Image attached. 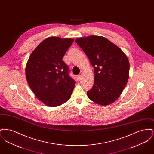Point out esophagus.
<instances>
[{
  "mask_svg": "<svg viewBox=\"0 0 154 154\" xmlns=\"http://www.w3.org/2000/svg\"><path fill=\"white\" fill-rule=\"evenodd\" d=\"M81 77H82V74H80L79 75H77V78H78V79H79V80H80L81 79Z\"/></svg>",
  "mask_w": 154,
  "mask_h": 154,
  "instance_id": "34e87169",
  "label": "esophagus"
}]
</instances>
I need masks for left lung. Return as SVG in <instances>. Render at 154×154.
<instances>
[{"label":"left lung","instance_id":"8db88e82","mask_svg":"<svg viewBox=\"0 0 154 154\" xmlns=\"http://www.w3.org/2000/svg\"><path fill=\"white\" fill-rule=\"evenodd\" d=\"M75 42L94 68V83L87 92L88 98L102 106L115 102L129 79V62L126 55L104 37H80Z\"/></svg>","mask_w":154,"mask_h":154}]
</instances>
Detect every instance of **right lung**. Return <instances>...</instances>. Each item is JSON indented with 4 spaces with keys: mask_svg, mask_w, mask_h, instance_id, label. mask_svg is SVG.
I'll list each match as a JSON object with an SVG mask.
<instances>
[{
    "mask_svg": "<svg viewBox=\"0 0 154 154\" xmlns=\"http://www.w3.org/2000/svg\"><path fill=\"white\" fill-rule=\"evenodd\" d=\"M73 38L50 37L32 52L25 68L27 82L37 99L50 107L69 100L75 81L69 75L62 59L73 43Z\"/></svg>",
    "mask_w": 154,
    "mask_h": 154,
    "instance_id": "add662e5",
    "label": "right lung"
}]
</instances>
